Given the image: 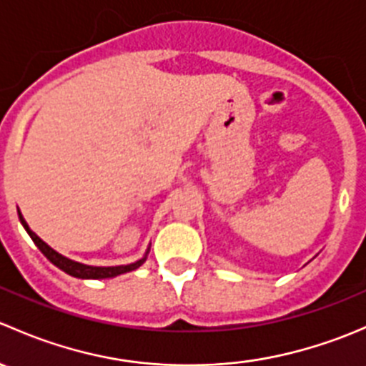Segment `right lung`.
Masks as SVG:
<instances>
[{
  "instance_id": "right-lung-1",
  "label": "right lung",
  "mask_w": 366,
  "mask_h": 366,
  "mask_svg": "<svg viewBox=\"0 0 366 366\" xmlns=\"http://www.w3.org/2000/svg\"><path fill=\"white\" fill-rule=\"evenodd\" d=\"M17 214H19L21 224H23L24 230L28 232V235H29V237H31V241L35 242L36 248H39L40 252L44 253V257H46L49 262H53V264L56 265L58 269H61V271L67 272V274L74 276V278H81V280H104V278H114V276L124 274V272L136 271V269H138L139 265H143V262L147 260V254H149V252H150V248H147L145 254H143V257L139 258V260L132 262V264H127V265H112V267H97V265L81 264V262L70 260V258L64 257V254H61V253H58L56 249L51 248L49 244H46V242H44L42 239H40L39 235H36L35 232H33L31 228L28 227V223H26V219L23 217V214H21V210H17Z\"/></svg>"
}]
</instances>
